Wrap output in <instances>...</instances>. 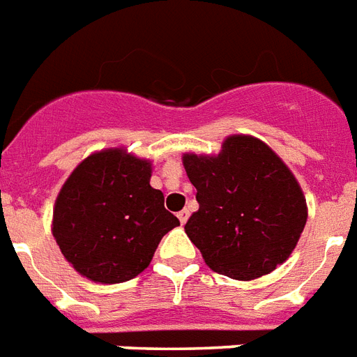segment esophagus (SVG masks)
Returning a JSON list of instances; mask_svg holds the SVG:
<instances>
[{
    "mask_svg": "<svg viewBox=\"0 0 357 357\" xmlns=\"http://www.w3.org/2000/svg\"><path fill=\"white\" fill-rule=\"evenodd\" d=\"M178 219L181 225H185V222H187V219H189V209H181V211L178 213Z\"/></svg>",
    "mask_w": 357,
    "mask_h": 357,
    "instance_id": "obj_1",
    "label": "esophagus"
}]
</instances>
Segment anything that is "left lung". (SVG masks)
<instances>
[{
    "mask_svg": "<svg viewBox=\"0 0 357 357\" xmlns=\"http://www.w3.org/2000/svg\"><path fill=\"white\" fill-rule=\"evenodd\" d=\"M183 167L200 206L185 232L213 271L251 281L292 255L307 222L305 197L268 144L232 135L215 157L185 153Z\"/></svg>",
    "mask_w": 357,
    "mask_h": 357,
    "instance_id": "1",
    "label": "left lung"
}]
</instances>
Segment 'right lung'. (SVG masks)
Here are the masks:
<instances>
[{
  "label": "right lung",
  "mask_w": 357,
  "mask_h": 357,
  "mask_svg": "<svg viewBox=\"0 0 357 357\" xmlns=\"http://www.w3.org/2000/svg\"><path fill=\"white\" fill-rule=\"evenodd\" d=\"M149 178L151 162L121 148L91 153L67 178L52 234L80 275L102 284L135 279L162 236L179 227Z\"/></svg>",
  "instance_id": "1"
}]
</instances>
